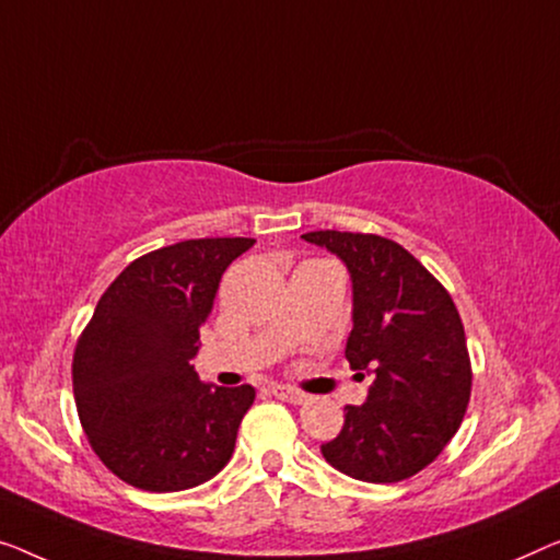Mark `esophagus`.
<instances>
[{
    "label": "esophagus",
    "instance_id": "34e87169",
    "mask_svg": "<svg viewBox=\"0 0 560 560\" xmlns=\"http://www.w3.org/2000/svg\"><path fill=\"white\" fill-rule=\"evenodd\" d=\"M271 392H273V395H277L279 399H283V402H291V405H304L306 399H308V395H304V392L291 389V387H283V385H277Z\"/></svg>",
    "mask_w": 560,
    "mask_h": 560
}]
</instances>
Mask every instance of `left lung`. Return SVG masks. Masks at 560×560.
Wrapping results in <instances>:
<instances>
[{
    "label": "left lung",
    "mask_w": 560,
    "mask_h": 560,
    "mask_svg": "<svg viewBox=\"0 0 560 560\" xmlns=\"http://www.w3.org/2000/svg\"><path fill=\"white\" fill-rule=\"evenodd\" d=\"M302 238L345 261L352 277L345 357L352 370L374 374L366 402L347 405L345 428L322 445L324 460L364 482L412 478L453 440L470 402L460 314L445 287L395 241L349 231Z\"/></svg>",
    "instance_id": "8db88e82"
}]
</instances>
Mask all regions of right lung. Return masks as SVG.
<instances>
[{"instance_id": "right-lung-1", "label": "right lung", "mask_w": 560, "mask_h": 560, "mask_svg": "<svg viewBox=\"0 0 560 560\" xmlns=\"http://www.w3.org/2000/svg\"><path fill=\"white\" fill-rule=\"evenodd\" d=\"M254 238H190L140 256L78 339L72 389L95 455L132 488L175 493L231 460L252 385L200 382L190 360L223 271Z\"/></svg>"}]
</instances>
